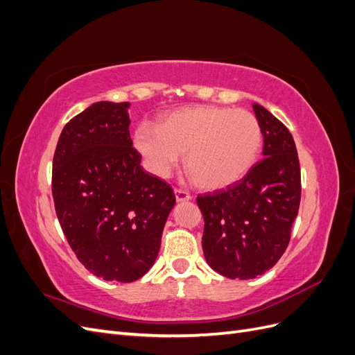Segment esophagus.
Returning <instances> with one entry per match:
<instances>
[{
  "label": "esophagus",
  "instance_id": "1",
  "mask_svg": "<svg viewBox=\"0 0 355 355\" xmlns=\"http://www.w3.org/2000/svg\"><path fill=\"white\" fill-rule=\"evenodd\" d=\"M175 196H176V200L180 202V201H188V200H191V194L188 191H185V189H180V188H178V189H175Z\"/></svg>",
  "mask_w": 355,
  "mask_h": 355
}]
</instances>
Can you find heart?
<instances>
[{
	"instance_id": "1",
	"label": "heart",
	"mask_w": 355,
	"mask_h": 355,
	"mask_svg": "<svg viewBox=\"0 0 355 355\" xmlns=\"http://www.w3.org/2000/svg\"><path fill=\"white\" fill-rule=\"evenodd\" d=\"M133 141L154 175L168 176L187 153L191 179L204 189H222L243 179L254 164L262 128L245 110L198 105L166 115L158 125L141 123Z\"/></svg>"
}]
</instances>
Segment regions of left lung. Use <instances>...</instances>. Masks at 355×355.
Here are the masks:
<instances>
[{
    "mask_svg": "<svg viewBox=\"0 0 355 355\" xmlns=\"http://www.w3.org/2000/svg\"><path fill=\"white\" fill-rule=\"evenodd\" d=\"M253 110L263 135V158L227 189L197 197L207 263L240 280L265 274L283 256L300 202L292 133L263 106L254 103Z\"/></svg>",
    "mask_w": 355,
    "mask_h": 355,
    "instance_id": "1",
    "label": "left lung"
}]
</instances>
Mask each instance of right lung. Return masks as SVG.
<instances>
[{
  "instance_id": "1",
  "label": "right lung",
  "mask_w": 355,
  "mask_h": 355,
  "mask_svg": "<svg viewBox=\"0 0 355 355\" xmlns=\"http://www.w3.org/2000/svg\"><path fill=\"white\" fill-rule=\"evenodd\" d=\"M128 102H98L63 127L53 157L51 192L78 261L106 282L132 283L159 252L176 197L141 167Z\"/></svg>"
}]
</instances>
